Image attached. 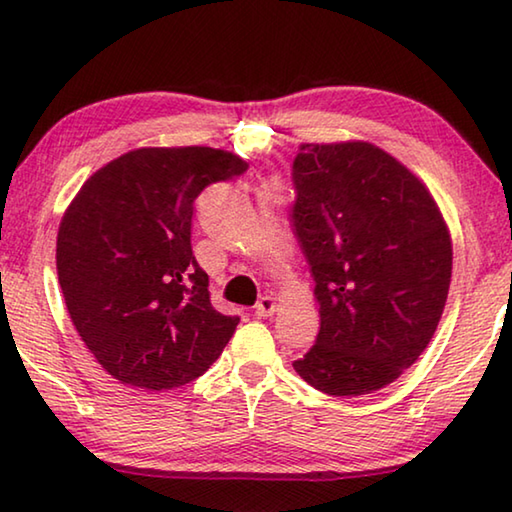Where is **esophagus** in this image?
Instances as JSON below:
<instances>
[{"instance_id": "esophagus-1", "label": "esophagus", "mask_w": 512, "mask_h": 512, "mask_svg": "<svg viewBox=\"0 0 512 512\" xmlns=\"http://www.w3.org/2000/svg\"><path fill=\"white\" fill-rule=\"evenodd\" d=\"M275 309H277V302H275V298H271V296H264V298H259V300H257V305H255V316H257V318H268V316H273V314H275Z\"/></svg>"}]
</instances>
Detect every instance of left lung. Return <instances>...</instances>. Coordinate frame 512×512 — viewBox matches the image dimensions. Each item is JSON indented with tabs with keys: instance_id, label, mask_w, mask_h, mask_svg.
Instances as JSON below:
<instances>
[{
	"instance_id": "left-lung-1",
	"label": "left lung",
	"mask_w": 512,
	"mask_h": 512,
	"mask_svg": "<svg viewBox=\"0 0 512 512\" xmlns=\"http://www.w3.org/2000/svg\"><path fill=\"white\" fill-rule=\"evenodd\" d=\"M293 235L320 329L298 375L334 397L379 391L418 361L443 316L452 239L420 178L368 142L302 144Z\"/></svg>"
}]
</instances>
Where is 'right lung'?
<instances>
[{"mask_svg": "<svg viewBox=\"0 0 512 512\" xmlns=\"http://www.w3.org/2000/svg\"><path fill=\"white\" fill-rule=\"evenodd\" d=\"M248 164L210 146L135 149L85 180L60 221L58 282L76 332L121 384L171 391L212 366L239 316L210 302L194 201Z\"/></svg>", "mask_w": 512, "mask_h": 512, "instance_id": "add662e5", "label": "right lung"}]
</instances>
